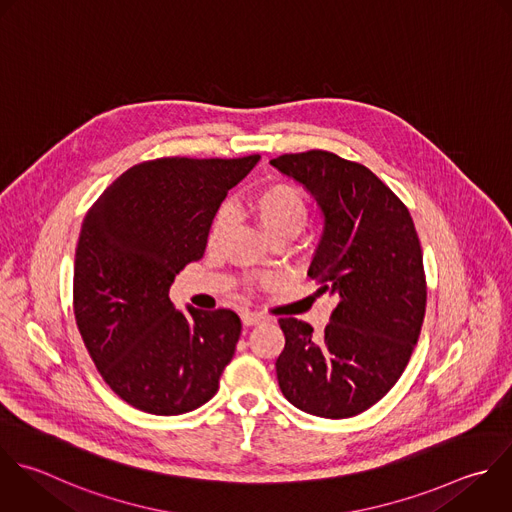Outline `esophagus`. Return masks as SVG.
<instances>
[{
    "instance_id": "esophagus-1",
    "label": "esophagus",
    "mask_w": 512,
    "mask_h": 512,
    "mask_svg": "<svg viewBox=\"0 0 512 512\" xmlns=\"http://www.w3.org/2000/svg\"><path fill=\"white\" fill-rule=\"evenodd\" d=\"M262 320H264V316L258 314V312H250V310L242 312V324H244V326H254V324H258V322H262Z\"/></svg>"
}]
</instances>
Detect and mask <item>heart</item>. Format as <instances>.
I'll use <instances>...</instances> for the list:
<instances>
[{
	"label": "heart",
	"instance_id": "b5f03b06",
	"mask_svg": "<svg viewBox=\"0 0 512 512\" xmlns=\"http://www.w3.org/2000/svg\"><path fill=\"white\" fill-rule=\"evenodd\" d=\"M252 212L274 240L280 236L296 238L310 222V204L304 192L286 182H276L260 188L252 196ZM230 224V210L220 208L208 228V246H216Z\"/></svg>",
	"mask_w": 512,
	"mask_h": 512
}]
</instances>
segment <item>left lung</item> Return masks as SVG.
Masks as SVG:
<instances>
[{
    "label": "left lung",
    "mask_w": 512,
    "mask_h": 512,
    "mask_svg": "<svg viewBox=\"0 0 512 512\" xmlns=\"http://www.w3.org/2000/svg\"><path fill=\"white\" fill-rule=\"evenodd\" d=\"M302 184L324 212L308 276L338 298L320 336L280 318L276 360L282 394L322 418H350L376 404L404 372L426 310V276L414 222L402 200L366 166L308 150L270 162Z\"/></svg>",
    "instance_id": "8db88e82"
}]
</instances>
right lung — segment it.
I'll return each instance as SVG.
<instances>
[{"label":"right lung","mask_w":512,"mask_h":512,"mask_svg":"<svg viewBox=\"0 0 512 512\" xmlns=\"http://www.w3.org/2000/svg\"><path fill=\"white\" fill-rule=\"evenodd\" d=\"M260 160L158 158L112 182L88 210L74 262V314L104 382L138 410L174 416L208 402L234 356V310L182 314L176 274L204 256L228 190Z\"/></svg>","instance_id":"right-lung-1"}]
</instances>
